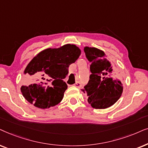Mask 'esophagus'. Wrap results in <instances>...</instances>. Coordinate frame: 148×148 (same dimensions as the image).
I'll use <instances>...</instances> for the list:
<instances>
[{
  "label": "esophagus",
  "mask_w": 148,
  "mask_h": 148,
  "mask_svg": "<svg viewBox=\"0 0 148 148\" xmlns=\"http://www.w3.org/2000/svg\"><path fill=\"white\" fill-rule=\"evenodd\" d=\"M73 85H74V86H76V87H78V88H80V87H81L82 84H81V83H80V82L76 81V83H75V84H73Z\"/></svg>",
  "instance_id": "obj_1"
}]
</instances>
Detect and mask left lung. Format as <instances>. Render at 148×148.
<instances>
[{"mask_svg":"<svg viewBox=\"0 0 148 148\" xmlns=\"http://www.w3.org/2000/svg\"><path fill=\"white\" fill-rule=\"evenodd\" d=\"M90 62V80L82 91L86 93L88 102L95 109H105L114 105L121 97L123 86L119 74L106 58L103 51L95 47L84 48Z\"/></svg>","mask_w":148,"mask_h":148,"instance_id":"obj_1","label":"left lung"}]
</instances>
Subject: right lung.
I'll use <instances>...</instances> for the list:
<instances>
[{"instance_id":"add662e5","label":"right lung","mask_w":148,"mask_h":148,"mask_svg":"<svg viewBox=\"0 0 148 148\" xmlns=\"http://www.w3.org/2000/svg\"><path fill=\"white\" fill-rule=\"evenodd\" d=\"M80 53L75 45L67 44L58 49H45L37 54L24 70L25 74L32 76L21 87L25 99L41 109L60 103L68 88L64 79L68 74L69 66Z\"/></svg>"}]
</instances>
